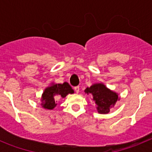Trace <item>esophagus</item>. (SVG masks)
<instances>
[{
	"mask_svg": "<svg viewBox=\"0 0 152 152\" xmlns=\"http://www.w3.org/2000/svg\"><path fill=\"white\" fill-rule=\"evenodd\" d=\"M79 90H80V88H79L78 86H76V87H75V92L77 93H79Z\"/></svg>",
	"mask_w": 152,
	"mask_h": 152,
	"instance_id": "34e87169",
	"label": "esophagus"
}]
</instances>
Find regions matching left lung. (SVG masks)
<instances>
[{
    "label": "left lung",
    "mask_w": 152,
    "mask_h": 152,
    "mask_svg": "<svg viewBox=\"0 0 152 152\" xmlns=\"http://www.w3.org/2000/svg\"><path fill=\"white\" fill-rule=\"evenodd\" d=\"M84 92L93 95V100L96 104V109L100 113H108L111 107L118 100V95L106 88L103 84H96L86 88Z\"/></svg>",
    "instance_id": "obj_1"
}]
</instances>
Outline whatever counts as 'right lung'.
Masks as SVG:
<instances>
[{
	"label": "right lung",
	"instance_id": "add662e5",
	"mask_svg": "<svg viewBox=\"0 0 152 152\" xmlns=\"http://www.w3.org/2000/svg\"><path fill=\"white\" fill-rule=\"evenodd\" d=\"M74 91L69 84L64 82L63 84H53L51 87L47 88L44 91L42 94V105L44 108L52 110L56 106V99L58 96L65 97L68 94H73Z\"/></svg>",
	"mask_w": 152,
	"mask_h": 152
}]
</instances>
